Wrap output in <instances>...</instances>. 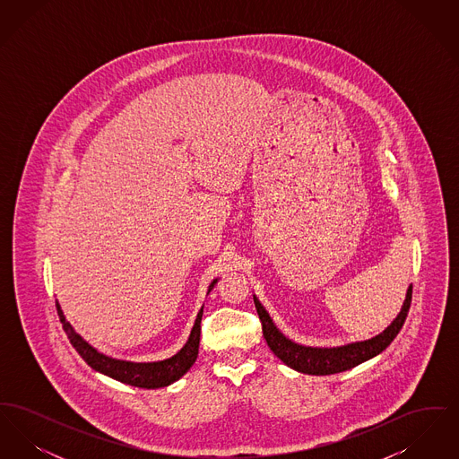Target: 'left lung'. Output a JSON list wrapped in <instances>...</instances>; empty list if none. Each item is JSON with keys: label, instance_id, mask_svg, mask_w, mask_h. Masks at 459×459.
Wrapping results in <instances>:
<instances>
[{"label": "left lung", "instance_id": "1", "mask_svg": "<svg viewBox=\"0 0 459 459\" xmlns=\"http://www.w3.org/2000/svg\"><path fill=\"white\" fill-rule=\"evenodd\" d=\"M411 294H413V285H410V289L406 292V299L401 307V313L382 333L375 335L368 341L352 342V344L341 346V348H306V346H299V344L289 341L279 332V328L273 325L272 318L264 311L262 303L256 299V296L253 299H255V306H256V311H258V316L262 322L263 337H264L268 348L273 351V354L279 359H282L287 367L301 371V373L332 375V373H341V371L351 370V368L361 365L363 361L380 354L393 342L408 316V311L411 306Z\"/></svg>", "mask_w": 459, "mask_h": 459}]
</instances>
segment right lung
I'll return each instance as SVG.
<instances>
[{
    "mask_svg": "<svg viewBox=\"0 0 459 459\" xmlns=\"http://www.w3.org/2000/svg\"><path fill=\"white\" fill-rule=\"evenodd\" d=\"M217 284V281H213L208 292L213 289V285ZM58 309V316L60 322L64 325L70 344L75 348V351L82 356V359L88 363L92 370L105 373L111 378L134 385V387H141V389H160V387H167L170 384H174L175 380H178L182 375H186L187 370L195 365L197 358V351H199V335H201V316H203V307L197 313L195 327L191 330V335L186 342V346L178 351L175 356L163 359V361H154V363H132V361H122V359H113L109 356H105L101 352L91 348L88 342L75 333V330L70 327V324L66 322L64 316V311L60 305L56 303Z\"/></svg>",
    "mask_w": 459,
    "mask_h": 459,
    "instance_id": "obj_1",
    "label": "right lung"
}]
</instances>
